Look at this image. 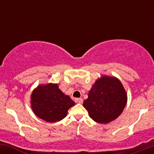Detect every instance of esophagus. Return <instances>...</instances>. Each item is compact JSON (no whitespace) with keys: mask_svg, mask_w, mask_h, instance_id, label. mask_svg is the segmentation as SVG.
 <instances>
[{"mask_svg":"<svg viewBox=\"0 0 154 154\" xmlns=\"http://www.w3.org/2000/svg\"><path fill=\"white\" fill-rule=\"evenodd\" d=\"M75 100L76 103H82V102H83L82 98H75Z\"/></svg>","mask_w":154,"mask_h":154,"instance_id":"1","label":"esophagus"}]
</instances>
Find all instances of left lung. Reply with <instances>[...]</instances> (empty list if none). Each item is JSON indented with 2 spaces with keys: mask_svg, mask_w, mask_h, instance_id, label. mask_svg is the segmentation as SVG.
<instances>
[{
  "mask_svg": "<svg viewBox=\"0 0 154 154\" xmlns=\"http://www.w3.org/2000/svg\"><path fill=\"white\" fill-rule=\"evenodd\" d=\"M127 94L121 82L115 77L103 76L96 80L84 100L83 106L90 117L98 123L107 124L122 114L127 103Z\"/></svg>",
  "mask_w": 154,
  "mask_h": 154,
  "instance_id": "8db88e82",
  "label": "left lung"
}]
</instances>
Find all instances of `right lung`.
<instances>
[{"label": "right lung", "instance_id": "add662e5", "mask_svg": "<svg viewBox=\"0 0 154 154\" xmlns=\"http://www.w3.org/2000/svg\"><path fill=\"white\" fill-rule=\"evenodd\" d=\"M74 105L75 102L60 91L57 84L39 85L31 95V106L34 113L48 122L63 119L69 108Z\"/></svg>", "mask_w": 154, "mask_h": 154}]
</instances>
